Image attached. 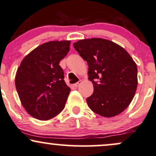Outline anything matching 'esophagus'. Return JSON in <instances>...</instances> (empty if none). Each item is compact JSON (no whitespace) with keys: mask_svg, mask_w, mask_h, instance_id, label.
<instances>
[{"mask_svg":"<svg viewBox=\"0 0 156 156\" xmlns=\"http://www.w3.org/2000/svg\"><path fill=\"white\" fill-rule=\"evenodd\" d=\"M81 83H82V81H80V82H76V83L74 84V87H79V86H80V84H81Z\"/></svg>","mask_w":156,"mask_h":156,"instance_id":"obj_1","label":"esophagus"}]
</instances>
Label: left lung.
I'll return each instance as SVG.
<instances>
[{
  "instance_id": "left-lung-1",
  "label": "left lung",
  "mask_w": 156,
  "mask_h": 156,
  "mask_svg": "<svg viewBox=\"0 0 156 156\" xmlns=\"http://www.w3.org/2000/svg\"><path fill=\"white\" fill-rule=\"evenodd\" d=\"M74 49L88 64L93 93L87 98L90 109L105 118L122 112L136 91L137 66L125 49L100 38L82 39Z\"/></svg>"
}]
</instances>
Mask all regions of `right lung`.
<instances>
[{
	"label": "right lung",
	"instance_id": "1",
	"mask_svg": "<svg viewBox=\"0 0 156 156\" xmlns=\"http://www.w3.org/2000/svg\"><path fill=\"white\" fill-rule=\"evenodd\" d=\"M70 41L38 46L22 60L15 76L20 101L29 115L41 120L58 115L65 107L70 87L59 63L69 52Z\"/></svg>",
	"mask_w": 156,
	"mask_h": 156
}]
</instances>
